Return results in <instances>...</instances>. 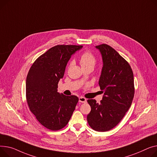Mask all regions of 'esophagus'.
Segmentation results:
<instances>
[{
  "instance_id": "obj_1",
  "label": "esophagus",
  "mask_w": 157,
  "mask_h": 157,
  "mask_svg": "<svg viewBox=\"0 0 157 157\" xmlns=\"http://www.w3.org/2000/svg\"><path fill=\"white\" fill-rule=\"evenodd\" d=\"M79 101L80 103H86V99L84 97H81L79 98Z\"/></svg>"
}]
</instances>
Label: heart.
Listing matches in <instances>:
<instances>
[{
  "mask_svg": "<svg viewBox=\"0 0 157 157\" xmlns=\"http://www.w3.org/2000/svg\"><path fill=\"white\" fill-rule=\"evenodd\" d=\"M80 64L82 68L91 67L93 69L97 63V58L92 52L90 51H85L79 57ZM71 64V62L69 65Z\"/></svg>",
  "mask_w": 157,
  "mask_h": 157,
  "instance_id": "1",
  "label": "heart"
}]
</instances>
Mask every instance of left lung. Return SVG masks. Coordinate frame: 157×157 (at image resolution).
Segmentation results:
<instances>
[{"mask_svg": "<svg viewBox=\"0 0 157 157\" xmlns=\"http://www.w3.org/2000/svg\"><path fill=\"white\" fill-rule=\"evenodd\" d=\"M96 48L103 62L98 83L104 94L100 103L87 100L91 107L87 121L93 130L105 132L116 127L130 108L134 95V76L128 62L116 50L104 44Z\"/></svg>", "mask_w": 157, "mask_h": 157, "instance_id": "8db88e82", "label": "left lung"}]
</instances>
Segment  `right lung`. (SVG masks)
<instances>
[{"label": "right lung", "mask_w": 157, "mask_h": 157, "mask_svg": "<svg viewBox=\"0 0 157 157\" xmlns=\"http://www.w3.org/2000/svg\"><path fill=\"white\" fill-rule=\"evenodd\" d=\"M82 45H58L38 57L26 81V98L30 111L45 128L58 131L69 122L79 98L57 92L71 56Z\"/></svg>", "instance_id": "right-lung-1"}]
</instances>
